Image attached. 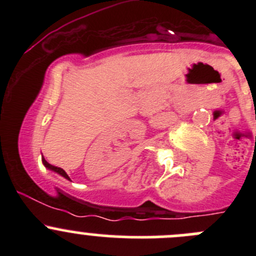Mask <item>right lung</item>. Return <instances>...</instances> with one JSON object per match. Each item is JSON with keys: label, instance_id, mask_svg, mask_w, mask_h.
Segmentation results:
<instances>
[{"label": "right lung", "instance_id": "obj_1", "mask_svg": "<svg viewBox=\"0 0 256 256\" xmlns=\"http://www.w3.org/2000/svg\"><path fill=\"white\" fill-rule=\"evenodd\" d=\"M42 162H43V164H44V167H46V168L49 170V171H53V172H56V174H60V176L66 178V180H70V178H69V176H68V174H66V171H64L63 168H60V167H56V166H53V164H48V162L46 161V158H44V157H43V156H42Z\"/></svg>", "mask_w": 256, "mask_h": 256}]
</instances>
